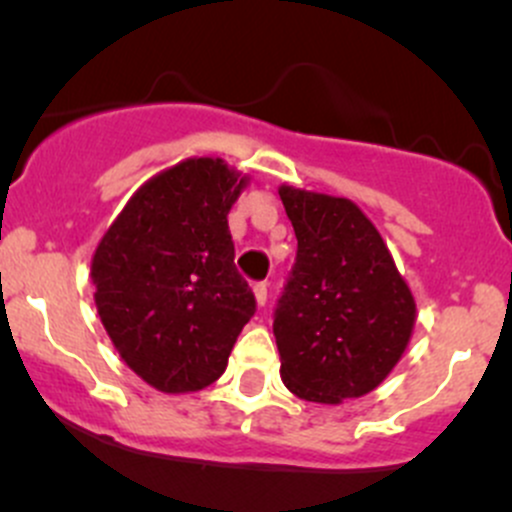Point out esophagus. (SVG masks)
Here are the masks:
<instances>
[{
  "instance_id": "1",
  "label": "esophagus",
  "mask_w": 512,
  "mask_h": 512,
  "mask_svg": "<svg viewBox=\"0 0 512 512\" xmlns=\"http://www.w3.org/2000/svg\"><path fill=\"white\" fill-rule=\"evenodd\" d=\"M254 295H256L258 305H266V300H268V286H266V283H254Z\"/></svg>"
}]
</instances>
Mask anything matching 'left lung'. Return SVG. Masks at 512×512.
Masks as SVG:
<instances>
[{"mask_svg": "<svg viewBox=\"0 0 512 512\" xmlns=\"http://www.w3.org/2000/svg\"><path fill=\"white\" fill-rule=\"evenodd\" d=\"M278 194L298 239L273 318L283 384L305 402L365 397L412 340L414 295L355 202L288 184Z\"/></svg>", "mask_w": 512, "mask_h": 512, "instance_id": "obj_1", "label": "left lung"}]
</instances>
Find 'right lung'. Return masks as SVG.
Segmentation results:
<instances>
[{
  "instance_id": "right-lung-1",
  "label": "right lung",
  "mask_w": 512,
  "mask_h": 512,
  "mask_svg": "<svg viewBox=\"0 0 512 512\" xmlns=\"http://www.w3.org/2000/svg\"><path fill=\"white\" fill-rule=\"evenodd\" d=\"M246 184L221 157L182 160L142 184L93 254L105 333L125 365L165 394L217 382L256 313L226 219Z\"/></svg>"
}]
</instances>
